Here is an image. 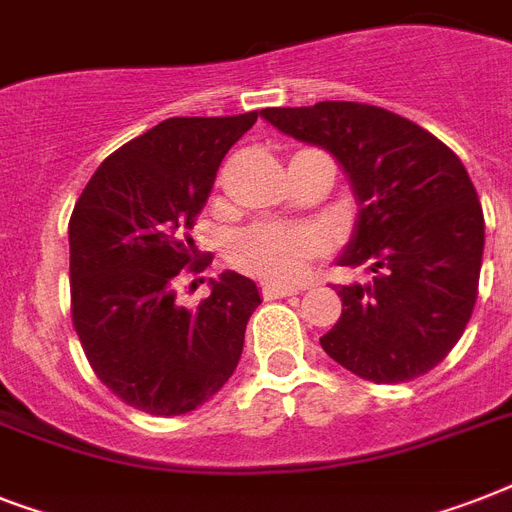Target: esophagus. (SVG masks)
Wrapping results in <instances>:
<instances>
[{"label":"esophagus","mask_w":512,"mask_h":512,"mask_svg":"<svg viewBox=\"0 0 512 512\" xmlns=\"http://www.w3.org/2000/svg\"><path fill=\"white\" fill-rule=\"evenodd\" d=\"M300 289L297 287H281V284H265L263 297L265 300H279V297H292L297 295Z\"/></svg>","instance_id":"1"}]
</instances>
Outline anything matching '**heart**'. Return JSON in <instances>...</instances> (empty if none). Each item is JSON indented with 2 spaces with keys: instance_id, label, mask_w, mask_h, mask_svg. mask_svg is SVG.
<instances>
[{
  "instance_id": "obj_1",
  "label": "heart",
  "mask_w": 512,
  "mask_h": 512,
  "mask_svg": "<svg viewBox=\"0 0 512 512\" xmlns=\"http://www.w3.org/2000/svg\"><path fill=\"white\" fill-rule=\"evenodd\" d=\"M324 239L305 225L260 223L241 231L231 244V263L271 284H292L321 255Z\"/></svg>"
}]
</instances>
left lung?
<instances>
[{"mask_svg":"<svg viewBox=\"0 0 512 512\" xmlns=\"http://www.w3.org/2000/svg\"><path fill=\"white\" fill-rule=\"evenodd\" d=\"M260 116L335 156L358 201L337 263L366 265L372 281L337 289L342 316L321 348L382 385L430 372L462 337L478 295L484 212L468 170L428 130L366 103L324 100Z\"/></svg>","mask_w":512,"mask_h":512,"instance_id":"8db88e82","label":"left lung"}]
</instances>
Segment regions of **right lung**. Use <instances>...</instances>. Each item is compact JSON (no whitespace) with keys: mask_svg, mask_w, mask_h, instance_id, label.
<instances>
[{"mask_svg":"<svg viewBox=\"0 0 512 512\" xmlns=\"http://www.w3.org/2000/svg\"><path fill=\"white\" fill-rule=\"evenodd\" d=\"M257 122L175 116L100 164L68 223L71 316L92 369L140 412L175 417L233 374L260 289L236 271L209 279L196 308L177 305V276L204 271L191 228L228 148Z\"/></svg>","mask_w":512,"mask_h":512,"instance_id":"obj_1","label":"right lung"}]
</instances>
